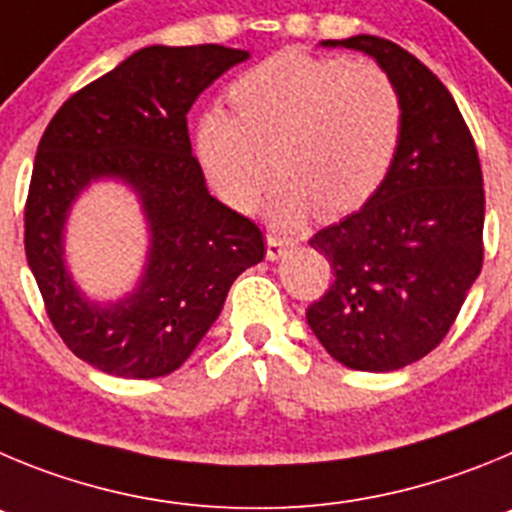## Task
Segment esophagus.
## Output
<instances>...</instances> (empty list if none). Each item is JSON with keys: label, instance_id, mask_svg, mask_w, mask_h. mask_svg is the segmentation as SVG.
<instances>
[{"label": "esophagus", "instance_id": "1", "mask_svg": "<svg viewBox=\"0 0 512 512\" xmlns=\"http://www.w3.org/2000/svg\"><path fill=\"white\" fill-rule=\"evenodd\" d=\"M293 245V242H288V239H283V237H273V234H270V237H267V260H280V257L285 255V250H288V247Z\"/></svg>", "mask_w": 512, "mask_h": 512}]
</instances>
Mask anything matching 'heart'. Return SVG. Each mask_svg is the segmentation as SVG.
Wrapping results in <instances>:
<instances>
[{"label":"heart","mask_w":512,"mask_h":512,"mask_svg":"<svg viewBox=\"0 0 512 512\" xmlns=\"http://www.w3.org/2000/svg\"><path fill=\"white\" fill-rule=\"evenodd\" d=\"M229 96L237 114H201L193 153L232 209L257 204L273 176V153L283 176L265 216L283 229L313 209L326 216L359 209L393 168L403 96L377 63L283 50L242 73Z\"/></svg>","instance_id":"1"}]
</instances>
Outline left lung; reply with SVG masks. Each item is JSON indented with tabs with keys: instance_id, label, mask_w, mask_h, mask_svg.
Masks as SVG:
<instances>
[{
	"instance_id": "1",
	"label": "left lung",
	"mask_w": 512,
	"mask_h": 512,
	"mask_svg": "<svg viewBox=\"0 0 512 512\" xmlns=\"http://www.w3.org/2000/svg\"><path fill=\"white\" fill-rule=\"evenodd\" d=\"M319 45L365 53L393 76L403 137L375 196L311 239L334 283L306 319L344 367L393 372L439 347L480 275V158L454 96L416 55L375 35Z\"/></svg>"
}]
</instances>
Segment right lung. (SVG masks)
Segmentation results:
<instances>
[{"label":"right lung","mask_w":512,"mask_h":512,"mask_svg":"<svg viewBox=\"0 0 512 512\" xmlns=\"http://www.w3.org/2000/svg\"><path fill=\"white\" fill-rule=\"evenodd\" d=\"M247 58L224 45H150L50 119L27 196V265L55 331L96 370L132 380L178 370L234 280L265 257L260 229L206 188L186 124L193 101ZM94 182L127 187L148 232L141 275L117 302L91 299L67 267V219Z\"/></svg>","instance_id":"add662e5"}]
</instances>
